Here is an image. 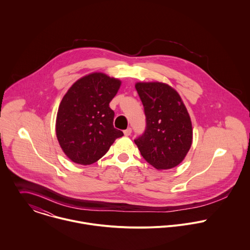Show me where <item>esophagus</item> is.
<instances>
[{"label": "esophagus", "mask_w": 250, "mask_h": 250, "mask_svg": "<svg viewBox=\"0 0 250 250\" xmlns=\"http://www.w3.org/2000/svg\"><path fill=\"white\" fill-rule=\"evenodd\" d=\"M131 132H132V129H131L130 127H128V128H126L125 130H124V133H125V136H129V135L131 134Z\"/></svg>", "instance_id": "34e87169"}]
</instances>
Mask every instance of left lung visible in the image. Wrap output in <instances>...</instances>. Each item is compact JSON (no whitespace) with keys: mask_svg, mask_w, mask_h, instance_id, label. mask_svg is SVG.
<instances>
[{"mask_svg":"<svg viewBox=\"0 0 250 250\" xmlns=\"http://www.w3.org/2000/svg\"><path fill=\"white\" fill-rule=\"evenodd\" d=\"M144 106L146 128L134 139L141 155L154 168L171 169L180 164L192 143V125L179 94L170 86L137 83Z\"/></svg>","mask_w":250,"mask_h":250,"instance_id":"8db88e82","label":"left lung"}]
</instances>
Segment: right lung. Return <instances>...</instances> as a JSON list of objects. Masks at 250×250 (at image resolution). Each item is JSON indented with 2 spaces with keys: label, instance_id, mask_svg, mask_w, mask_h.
I'll return each mask as SVG.
<instances>
[{
  "label": "right lung",
  "instance_id": "add662e5",
  "mask_svg": "<svg viewBox=\"0 0 250 250\" xmlns=\"http://www.w3.org/2000/svg\"><path fill=\"white\" fill-rule=\"evenodd\" d=\"M120 86V80L92 73L76 81L64 95L57 114L56 134L73 162L95 163L124 135L114 127L115 113L109 107Z\"/></svg>",
  "mask_w": 250,
  "mask_h": 250
}]
</instances>
